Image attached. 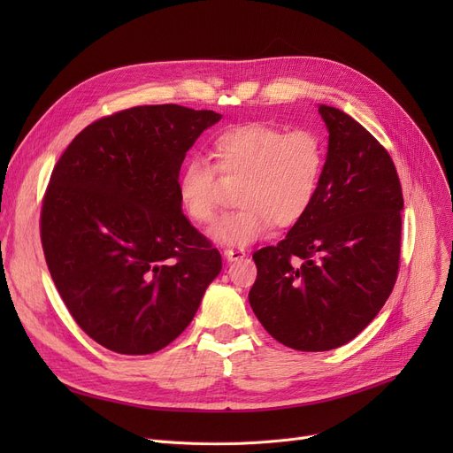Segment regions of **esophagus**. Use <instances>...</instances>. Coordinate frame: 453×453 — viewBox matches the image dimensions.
<instances>
[{
    "mask_svg": "<svg viewBox=\"0 0 453 453\" xmlns=\"http://www.w3.org/2000/svg\"><path fill=\"white\" fill-rule=\"evenodd\" d=\"M224 257L227 258V260H241V258H244L246 257V251L242 250V248H226L224 250Z\"/></svg>",
    "mask_w": 453,
    "mask_h": 453,
    "instance_id": "1",
    "label": "esophagus"
}]
</instances>
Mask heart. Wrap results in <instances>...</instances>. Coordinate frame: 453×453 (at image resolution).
I'll return each instance as SVG.
<instances>
[{
	"instance_id": "obj_1",
	"label": "heart",
	"mask_w": 453,
	"mask_h": 453,
	"mask_svg": "<svg viewBox=\"0 0 453 453\" xmlns=\"http://www.w3.org/2000/svg\"><path fill=\"white\" fill-rule=\"evenodd\" d=\"M212 150L217 166L200 156L183 163L178 196L187 217L207 226L220 207L219 173L227 180H241L236 188L241 207L227 212L211 231L219 242L251 244L273 224H297L314 205L325 169L323 141L314 130L236 125L214 139Z\"/></svg>"
}]
</instances>
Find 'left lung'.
Here are the masks:
<instances>
[{
  "label": "left lung",
  "mask_w": 453,
  "mask_h": 453,
  "mask_svg": "<svg viewBox=\"0 0 453 453\" xmlns=\"http://www.w3.org/2000/svg\"><path fill=\"white\" fill-rule=\"evenodd\" d=\"M328 152L314 205L280 242L253 253L255 316L304 352L349 343L382 311L398 277L402 187L389 152L358 121L319 106Z\"/></svg>",
  "instance_id": "8db88e82"
}]
</instances>
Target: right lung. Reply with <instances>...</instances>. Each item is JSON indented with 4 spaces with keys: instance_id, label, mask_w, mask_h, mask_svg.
<instances>
[{
    "instance_id": "obj_1",
    "label": "right lung",
    "mask_w": 453,
    "mask_h": 453,
    "mask_svg": "<svg viewBox=\"0 0 453 453\" xmlns=\"http://www.w3.org/2000/svg\"><path fill=\"white\" fill-rule=\"evenodd\" d=\"M212 110L134 106L69 142L50 178L40 239L77 325L119 354H152L193 321L220 251L181 212L178 176Z\"/></svg>"
}]
</instances>
